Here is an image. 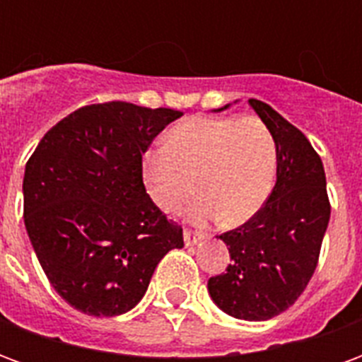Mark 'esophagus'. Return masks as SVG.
Returning <instances> with one entry per match:
<instances>
[{
    "instance_id": "34e87169",
    "label": "esophagus",
    "mask_w": 362,
    "mask_h": 362,
    "mask_svg": "<svg viewBox=\"0 0 362 362\" xmlns=\"http://www.w3.org/2000/svg\"><path fill=\"white\" fill-rule=\"evenodd\" d=\"M205 235L204 233H194V230H189V228H184V243L192 246V244H197L199 240H204Z\"/></svg>"
}]
</instances>
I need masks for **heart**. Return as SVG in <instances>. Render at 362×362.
<instances>
[{
    "label": "heart",
    "instance_id": "heart-1",
    "mask_svg": "<svg viewBox=\"0 0 362 362\" xmlns=\"http://www.w3.org/2000/svg\"><path fill=\"white\" fill-rule=\"evenodd\" d=\"M277 173V143L259 118L192 116L168 129L165 149L143 157V182L160 211L174 215L194 196L196 221L244 225L264 207Z\"/></svg>",
    "mask_w": 362,
    "mask_h": 362
}]
</instances>
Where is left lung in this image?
<instances>
[{
	"label": "left lung",
	"instance_id": "8db88e82",
	"mask_svg": "<svg viewBox=\"0 0 362 362\" xmlns=\"http://www.w3.org/2000/svg\"><path fill=\"white\" fill-rule=\"evenodd\" d=\"M248 103L277 143V180L248 223L219 236L233 262L207 281V288L228 316L259 322L285 312L303 295L318 266L332 207L322 158L303 132L269 104Z\"/></svg>",
	"mask_w": 362,
	"mask_h": 362
}]
</instances>
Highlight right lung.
<instances>
[{
  "mask_svg": "<svg viewBox=\"0 0 362 362\" xmlns=\"http://www.w3.org/2000/svg\"><path fill=\"white\" fill-rule=\"evenodd\" d=\"M180 110L89 104L44 135L23 178L25 227L58 295L89 316L132 310L182 227L153 204L143 153Z\"/></svg>",
  "mask_w": 362,
  "mask_h": 362,
  "instance_id": "obj_1",
  "label": "right lung"
}]
</instances>
